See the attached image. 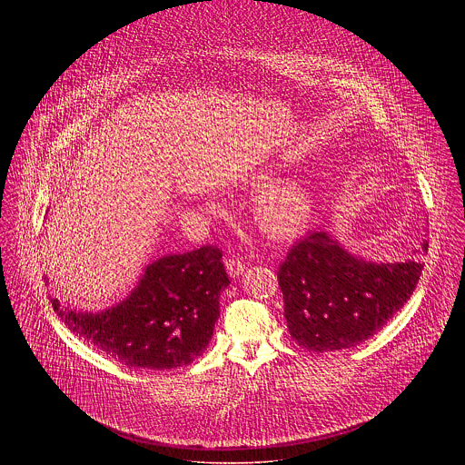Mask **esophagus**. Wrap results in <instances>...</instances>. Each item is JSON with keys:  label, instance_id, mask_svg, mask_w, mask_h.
Wrapping results in <instances>:
<instances>
[{"label": "esophagus", "instance_id": "obj_1", "mask_svg": "<svg viewBox=\"0 0 465 465\" xmlns=\"http://www.w3.org/2000/svg\"><path fill=\"white\" fill-rule=\"evenodd\" d=\"M225 270L229 273V277H240L243 272H245V263L242 260H236V258H229L225 260Z\"/></svg>", "mask_w": 465, "mask_h": 465}]
</instances>
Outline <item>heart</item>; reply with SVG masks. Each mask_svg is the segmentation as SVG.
Here are the masks:
<instances>
[{
	"mask_svg": "<svg viewBox=\"0 0 465 465\" xmlns=\"http://www.w3.org/2000/svg\"><path fill=\"white\" fill-rule=\"evenodd\" d=\"M272 173H258L249 184L265 186ZM317 209L313 186L301 177H286L258 193L252 203L254 222L260 231L272 240H292L306 232Z\"/></svg>",
	"mask_w": 465,
	"mask_h": 465,
	"instance_id": "heart-1",
	"label": "heart"
}]
</instances>
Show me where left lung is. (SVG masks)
<instances>
[{
	"instance_id": "obj_1",
	"label": "left lung",
	"mask_w": 465,
	"mask_h": 465,
	"mask_svg": "<svg viewBox=\"0 0 465 465\" xmlns=\"http://www.w3.org/2000/svg\"><path fill=\"white\" fill-rule=\"evenodd\" d=\"M417 252H428L426 240ZM422 266L415 260L367 262L328 231L310 232L277 272L288 331L313 352L356 347L406 304Z\"/></svg>"
}]
</instances>
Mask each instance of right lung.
I'll return each instance as SVG.
<instances>
[{"label": "right lung", "mask_w": 465, "mask_h": 465, "mask_svg": "<svg viewBox=\"0 0 465 465\" xmlns=\"http://www.w3.org/2000/svg\"><path fill=\"white\" fill-rule=\"evenodd\" d=\"M229 282L222 252L207 245L152 262L133 292L104 312L50 301L69 331L109 358L129 369L164 371L190 365L205 351Z\"/></svg>", "instance_id": "add662e5"}]
</instances>
